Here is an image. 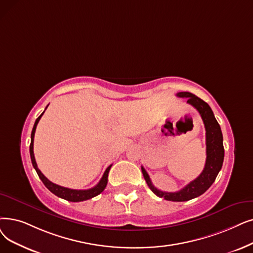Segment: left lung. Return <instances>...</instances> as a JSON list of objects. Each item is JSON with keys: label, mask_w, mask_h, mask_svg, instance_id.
Listing matches in <instances>:
<instances>
[{"label": "left lung", "mask_w": 253, "mask_h": 253, "mask_svg": "<svg viewBox=\"0 0 253 253\" xmlns=\"http://www.w3.org/2000/svg\"><path fill=\"white\" fill-rule=\"evenodd\" d=\"M178 97L187 98V103L192 105L200 113L206 128V146H207V159L204 170L195 180L191 181L184 188L177 192H166L157 189L150 180L146 169L141 167V171L150 189L159 197L170 202H186L190 201L205 193L210 186L214 183L218 172L220 171L224 158L223 136L221 128L214 117L211 107L201 98L189 93L180 92Z\"/></svg>", "instance_id": "8db88e82"}]
</instances>
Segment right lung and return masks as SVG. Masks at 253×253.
Wrapping results in <instances>:
<instances>
[{
	"instance_id": "obj_1",
	"label": "right lung",
	"mask_w": 253,
	"mask_h": 253,
	"mask_svg": "<svg viewBox=\"0 0 253 253\" xmlns=\"http://www.w3.org/2000/svg\"><path fill=\"white\" fill-rule=\"evenodd\" d=\"M48 106V105H47ZM46 106V107H47ZM46 109V108H45ZM45 112V111H44ZM44 112H43L35 121V124H34V127H33V130H32V134H31V145H30V155H31V160H32V164L33 167H34L35 170L37 171L39 178L41 179V181L43 182V184L45 185V187L50 191L52 192L54 195H57L59 197H61V199H64L66 201L68 202H83V201H86V200H90L92 199V197L100 194L104 188L106 187L107 185V177H108V172H109V169H111L112 166H109L106 170L104 171L103 175L101 180L99 181V183H98L95 187L91 188V189H86V190H75V189H70V188H66V187H62V186L60 185H57L54 184L52 182H50L44 174H43L40 169H38L37 167V163H36V160H35V156H34V151H33V149H34V135H35V131H36V127H37V124L39 122V120L41 119L42 115L44 114Z\"/></svg>"
}]
</instances>
